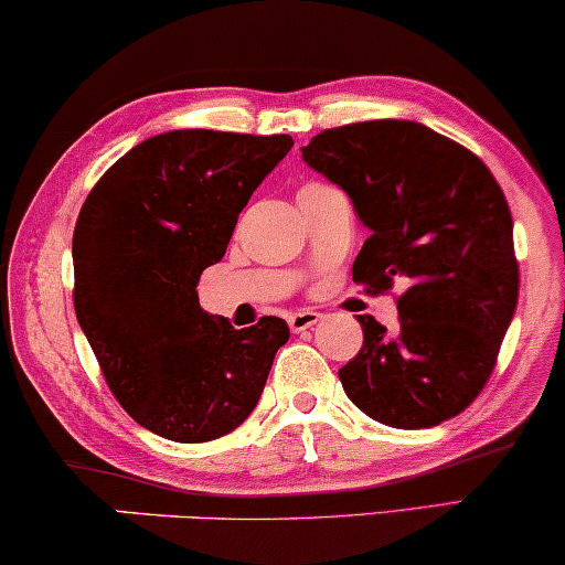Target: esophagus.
<instances>
[{
    "mask_svg": "<svg viewBox=\"0 0 565 565\" xmlns=\"http://www.w3.org/2000/svg\"><path fill=\"white\" fill-rule=\"evenodd\" d=\"M321 321V313L319 311H296V313H290L288 316V323H290V329L292 331H306V329H311V327H316V323Z\"/></svg>",
    "mask_w": 565,
    "mask_h": 565,
    "instance_id": "1",
    "label": "esophagus"
}]
</instances>
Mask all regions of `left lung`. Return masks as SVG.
Segmentation results:
<instances>
[{
    "label": "left lung",
    "mask_w": 565,
    "mask_h": 565,
    "mask_svg": "<svg viewBox=\"0 0 565 565\" xmlns=\"http://www.w3.org/2000/svg\"><path fill=\"white\" fill-rule=\"evenodd\" d=\"M313 172L350 195L370 238L352 265L373 290L408 280L398 331L358 316L362 350L339 370L370 419L437 427L489 381L520 296L514 223L489 167L416 120H365L300 149Z\"/></svg>",
    "instance_id": "1"
}]
</instances>
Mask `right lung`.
I'll return each mask as SVG.
<instances>
[{
  "instance_id": "add662e5",
  "label": "right lung",
  "mask_w": 565,
  "mask_h": 565,
  "mask_svg": "<svg viewBox=\"0 0 565 565\" xmlns=\"http://www.w3.org/2000/svg\"><path fill=\"white\" fill-rule=\"evenodd\" d=\"M290 136L182 128L120 157L74 228V308L120 406L153 435L207 443L254 412L288 323L234 329L200 308L252 192Z\"/></svg>"
}]
</instances>
